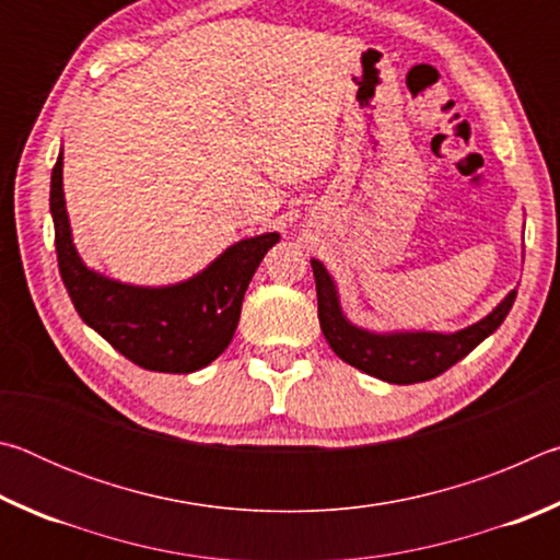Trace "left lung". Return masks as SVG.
I'll list each match as a JSON object with an SVG mask.
<instances>
[{
	"label": "left lung",
	"mask_w": 560,
	"mask_h": 560,
	"mask_svg": "<svg viewBox=\"0 0 560 560\" xmlns=\"http://www.w3.org/2000/svg\"><path fill=\"white\" fill-rule=\"evenodd\" d=\"M318 293V320L320 330L334 348V353L385 383L412 385L442 375L444 371L469 355L481 340L489 338L504 324L511 306H514L516 289L477 324L457 330V334H432V330H395V334H375V330L358 328L346 318L340 308L338 289L324 264L311 259Z\"/></svg>",
	"instance_id": "left-lung-1"
}]
</instances>
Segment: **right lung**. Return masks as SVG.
<instances>
[{"label":"right lung","instance_id":"obj_1","mask_svg":"<svg viewBox=\"0 0 560 560\" xmlns=\"http://www.w3.org/2000/svg\"><path fill=\"white\" fill-rule=\"evenodd\" d=\"M51 217L56 259L83 324L155 373H195L210 365L240 324L244 291L277 232L249 236L224 249L192 279L170 287H132L89 269L73 246L63 200V153L51 170Z\"/></svg>","mask_w":560,"mask_h":560}]
</instances>
